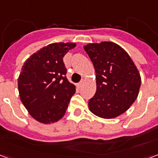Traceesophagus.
Here are the masks:
<instances>
[{
    "label": "esophagus",
    "instance_id": "esophagus-1",
    "mask_svg": "<svg viewBox=\"0 0 158 158\" xmlns=\"http://www.w3.org/2000/svg\"><path fill=\"white\" fill-rule=\"evenodd\" d=\"M83 85V81H81V82H79V84H77V87H81V85Z\"/></svg>",
    "mask_w": 158,
    "mask_h": 158
}]
</instances>
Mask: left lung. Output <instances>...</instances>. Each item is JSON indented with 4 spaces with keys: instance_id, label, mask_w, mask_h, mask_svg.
Masks as SVG:
<instances>
[{
    "instance_id": "1",
    "label": "left lung",
    "mask_w": 158,
    "mask_h": 158,
    "mask_svg": "<svg viewBox=\"0 0 158 158\" xmlns=\"http://www.w3.org/2000/svg\"><path fill=\"white\" fill-rule=\"evenodd\" d=\"M96 71V91L89 109L102 118H114L129 109L138 96L141 79L123 49L113 42L84 46Z\"/></svg>"
}]
</instances>
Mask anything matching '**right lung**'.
I'll return each instance as SVG.
<instances>
[{"instance_id": "obj_1", "label": "right lung", "mask_w": 158, "mask_h": 158, "mask_svg": "<svg viewBox=\"0 0 158 158\" xmlns=\"http://www.w3.org/2000/svg\"><path fill=\"white\" fill-rule=\"evenodd\" d=\"M75 43H52L28 58L18 79L21 102L38 122L52 123L64 116L75 86L66 77L63 56Z\"/></svg>"}]
</instances>
